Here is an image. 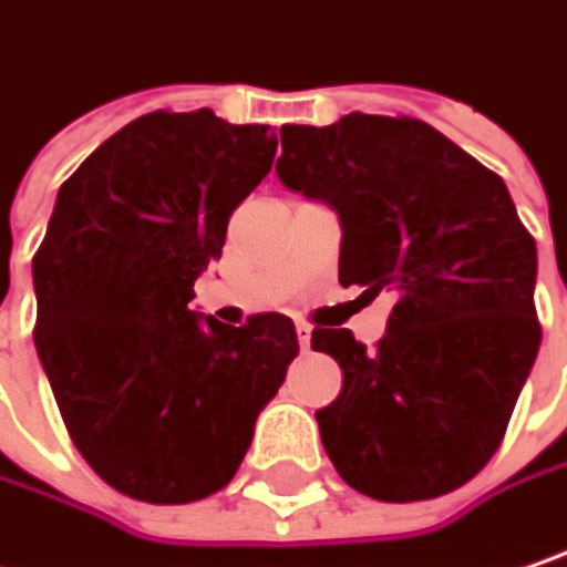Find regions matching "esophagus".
Returning a JSON list of instances; mask_svg holds the SVG:
<instances>
[{"label":"esophagus","instance_id":"esophagus-1","mask_svg":"<svg viewBox=\"0 0 567 567\" xmlns=\"http://www.w3.org/2000/svg\"><path fill=\"white\" fill-rule=\"evenodd\" d=\"M295 330H298V343H301V350H308V347H311V327H308V323H298Z\"/></svg>","mask_w":567,"mask_h":567}]
</instances>
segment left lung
Returning <instances> with one entry per match:
<instances>
[{
	"label": "left lung",
	"instance_id": "left-lung-1",
	"mask_svg": "<svg viewBox=\"0 0 567 567\" xmlns=\"http://www.w3.org/2000/svg\"><path fill=\"white\" fill-rule=\"evenodd\" d=\"M285 188L340 217V285L388 291L382 343L317 327L343 369L317 411L340 478L375 501L450 494L497 452L539 352L536 244L501 176L416 117L285 124Z\"/></svg>",
	"mask_w": 567,
	"mask_h": 567
}]
</instances>
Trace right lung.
Segmentation results:
<instances>
[{
  "label": "right lung",
  "instance_id": "right-lung-1",
  "mask_svg": "<svg viewBox=\"0 0 567 567\" xmlns=\"http://www.w3.org/2000/svg\"><path fill=\"white\" fill-rule=\"evenodd\" d=\"M269 124L151 112L60 185L34 256V347L63 423L115 491L202 501L230 482L298 355L291 317L192 311L234 208L276 156Z\"/></svg>",
  "mask_w": 567,
  "mask_h": 567
}]
</instances>
